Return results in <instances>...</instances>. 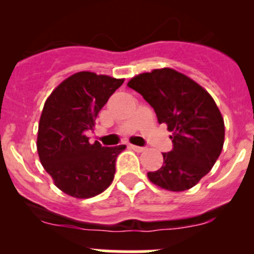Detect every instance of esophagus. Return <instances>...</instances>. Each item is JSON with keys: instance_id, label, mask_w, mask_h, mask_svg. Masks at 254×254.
Here are the masks:
<instances>
[{"instance_id": "esophagus-1", "label": "esophagus", "mask_w": 254, "mask_h": 254, "mask_svg": "<svg viewBox=\"0 0 254 254\" xmlns=\"http://www.w3.org/2000/svg\"><path fill=\"white\" fill-rule=\"evenodd\" d=\"M129 149H132L133 151L136 152H142L146 150V147H142V146H136V145H129Z\"/></svg>"}]
</instances>
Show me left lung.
<instances>
[{
  "label": "left lung",
  "mask_w": 254,
  "mask_h": 254,
  "mask_svg": "<svg viewBox=\"0 0 254 254\" xmlns=\"http://www.w3.org/2000/svg\"><path fill=\"white\" fill-rule=\"evenodd\" d=\"M154 108L159 123L173 132V149L163 152V167L149 172L154 185L181 192L196 186L214 167L225 137L223 116L212 96L173 68L152 69L128 81Z\"/></svg>",
  "instance_id": "8db88e82"
}]
</instances>
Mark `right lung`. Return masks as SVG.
I'll return each mask as SVG.
<instances>
[{"label": "right lung", "mask_w": 254, "mask_h": 254, "mask_svg": "<svg viewBox=\"0 0 254 254\" xmlns=\"http://www.w3.org/2000/svg\"><path fill=\"white\" fill-rule=\"evenodd\" d=\"M123 78L82 71L69 76L46 100L38 128L40 163L55 185L68 196L90 198L113 182L117 156L126 145L104 147L89 142L85 132Z\"/></svg>", "instance_id": "add662e5"}]
</instances>
